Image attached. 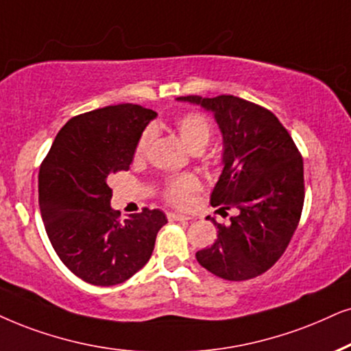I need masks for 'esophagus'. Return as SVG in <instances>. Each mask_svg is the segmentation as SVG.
<instances>
[{"label": "esophagus", "instance_id": "esophagus-1", "mask_svg": "<svg viewBox=\"0 0 351 351\" xmlns=\"http://www.w3.org/2000/svg\"><path fill=\"white\" fill-rule=\"evenodd\" d=\"M167 217H168V220H170V221H186V220H189L188 215L175 214V212H168Z\"/></svg>", "mask_w": 351, "mask_h": 351}]
</instances>
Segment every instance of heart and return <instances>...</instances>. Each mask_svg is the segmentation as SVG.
I'll use <instances>...</instances> for the list:
<instances>
[{
  "label": "heart",
  "instance_id": "1",
  "mask_svg": "<svg viewBox=\"0 0 351 351\" xmlns=\"http://www.w3.org/2000/svg\"><path fill=\"white\" fill-rule=\"evenodd\" d=\"M175 130L178 131L181 141L193 150L199 152L206 147L212 136V123L201 112H184L175 118ZM154 139V130L147 128L139 136L134 145V160H143L147 155L149 145ZM201 189V183L194 175L171 176L165 181L162 188V197L168 204L176 207H186L191 202L194 194Z\"/></svg>",
  "mask_w": 351,
  "mask_h": 351
}]
</instances>
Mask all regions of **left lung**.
<instances>
[{
  "instance_id": "8db88e82",
  "label": "left lung",
  "mask_w": 351,
  "mask_h": 351,
  "mask_svg": "<svg viewBox=\"0 0 351 351\" xmlns=\"http://www.w3.org/2000/svg\"><path fill=\"white\" fill-rule=\"evenodd\" d=\"M214 112L223 134V171L212 191L219 212L233 208L214 245L196 252L197 263L225 280H250L272 267L288 247L304 204L303 157L264 108L234 95L178 97ZM208 219V217H207Z\"/></svg>"
}]
</instances>
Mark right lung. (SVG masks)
Instances as JSON below:
<instances>
[{
	"instance_id": "obj_1",
	"label": "right lung",
	"mask_w": 351,
	"mask_h": 351,
	"mask_svg": "<svg viewBox=\"0 0 351 351\" xmlns=\"http://www.w3.org/2000/svg\"><path fill=\"white\" fill-rule=\"evenodd\" d=\"M154 110L110 105L77 114L61 128L38 173V204L48 239L66 267L84 282H126L152 256L167 217L144 207L121 220L110 207V176L128 171L134 145Z\"/></svg>"
}]
</instances>
